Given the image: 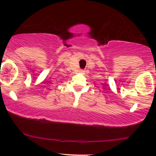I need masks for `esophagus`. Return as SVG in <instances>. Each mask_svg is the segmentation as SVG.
Listing matches in <instances>:
<instances>
[{"mask_svg": "<svg viewBox=\"0 0 156 156\" xmlns=\"http://www.w3.org/2000/svg\"><path fill=\"white\" fill-rule=\"evenodd\" d=\"M80 72H84V71H83V70H81V71H80Z\"/></svg>", "mask_w": 156, "mask_h": 156, "instance_id": "obj_1", "label": "esophagus"}]
</instances>
